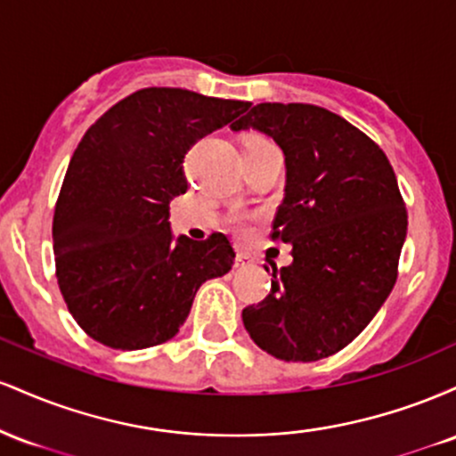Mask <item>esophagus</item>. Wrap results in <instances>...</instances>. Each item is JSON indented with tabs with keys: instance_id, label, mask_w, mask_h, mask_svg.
<instances>
[{
	"instance_id": "esophagus-1",
	"label": "esophagus",
	"mask_w": 456,
	"mask_h": 456,
	"mask_svg": "<svg viewBox=\"0 0 456 456\" xmlns=\"http://www.w3.org/2000/svg\"><path fill=\"white\" fill-rule=\"evenodd\" d=\"M248 264H250V259L246 257V255L238 253V257H235V268H244V265H248Z\"/></svg>"
}]
</instances>
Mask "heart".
I'll list each match as a JSON object with an SVG mask.
<instances>
[{
    "instance_id": "b5f03b06",
    "label": "heart",
    "mask_w": 456,
    "mask_h": 456,
    "mask_svg": "<svg viewBox=\"0 0 456 456\" xmlns=\"http://www.w3.org/2000/svg\"><path fill=\"white\" fill-rule=\"evenodd\" d=\"M257 141H265V139L264 137H248V139H246V143H257ZM238 229H244L242 223H238Z\"/></svg>"
}]
</instances>
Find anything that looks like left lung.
Masks as SVG:
<instances>
[{
    "mask_svg": "<svg viewBox=\"0 0 456 456\" xmlns=\"http://www.w3.org/2000/svg\"><path fill=\"white\" fill-rule=\"evenodd\" d=\"M257 130L285 154V197L274 233L291 265L246 306V332L287 362H315L349 345L396 281L407 212L388 159L341 115L315 104L261 102L232 124Z\"/></svg>",
    "mask_w": 456,
    "mask_h": 456,
    "instance_id": "obj_1",
    "label": "left lung"
}]
</instances>
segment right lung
I'll use <instances>...</instances> for the list:
<instances>
[{"label": "right lung", "instance_id": "add662e5", "mask_svg": "<svg viewBox=\"0 0 456 456\" xmlns=\"http://www.w3.org/2000/svg\"><path fill=\"white\" fill-rule=\"evenodd\" d=\"M248 107L148 87L81 139L55 206L53 253L68 311L94 341L126 352L169 341L199 287L232 270L235 253L223 233L175 238L169 203L188 188V148Z\"/></svg>", "mask_w": 456, "mask_h": 456}]
</instances>
